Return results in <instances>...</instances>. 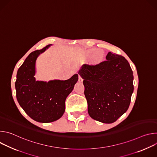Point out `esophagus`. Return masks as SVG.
<instances>
[{"mask_svg":"<svg viewBox=\"0 0 157 157\" xmlns=\"http://www.w3.org/2000/svg\"><path fill=\"white\" fill-rule=\"evenodd\" d=\"M78 81H79V82H82V81H83V79H82V78L79 75V78H78Z\"/></svg>","mask_w":157,"mask_h":157,"instance_id":"obj_1","label":"esophagus"}]
</instances>
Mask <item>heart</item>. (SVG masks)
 <instances>
[{
	"label": "heart",
	"instance_id": "obj_1",
	"mask_svg": "<svg viewBox=\"0 0 157 157\" xmlns=\"http://www.w3.org/2000/svg\"><path fill=\"white\" fill-rule=\"evenodd\" d=\"M96 55V57L92 60V63L93 64H98L99 62H101V61L102 59L103 58V55L101 52H99V50L95 48H92L86 52V58H89L90 57Z\"/></svg>",
	"mask_w": 157,
	"mask_h": 157
}]
</instances>
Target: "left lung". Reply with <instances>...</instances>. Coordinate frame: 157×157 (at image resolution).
<instances>
[{"instance_id":"left-lung-1","label":"left lung","mask_w":157,"mask_h":157,"mask_svg":"<svg viewBox=\"0 0 157 157\" xmlns=\"http://www.w3.org/2000/svg\"><path fill=\"white\" fill-rule=\"evenodd\" d=\"M105 58L96 65L83 64L78 73L84 79L89 115L99 122L111 124L129 107L133 76L124 56L109 52Z\"/></svg>"}]
</instances>
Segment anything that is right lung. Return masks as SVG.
I'll return each mask as SVG.
<instances>
[{"label": "right lung", "instance_id": "1", "mask_svg": "<svg viewBox=\"0 0 157 157\" xmlns=\"http://www.w3.org/2000/svg\"><path fill=\"white\" fill-rule=\"evenodd\" d=\"M52 44L31 53L18 68L15 81L16 97L21 108L34 121L48 123L62 117L65 101L78 80L74 75L67 80L36 81L35 64L38 56Z\"/></svg>", "mask_w": 157, "mask_h": 157}]
</instances>
